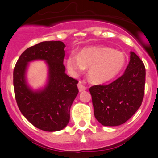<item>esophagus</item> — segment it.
<instances>
[{
	"label": "esophagus",
	"instance_id": "34e87169",
	"mask_svg": "<svg viewBox=\"0 0 158 158\" xmlns=\"http://www.w3.org/2000/svg\"><path fill=\"white\" fill-rule=\"evenodd\" d=\"M78 89H79V92H83V91H85V89H86V87H85L82 82H79V83H78Z\"/></svg>",
	"mask_w": 158,
	"mask_h": 158
}]
</instances>
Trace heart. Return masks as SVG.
<instances>
[{
    "mask_svg": "<svg viewBox=\"0 0 158 158\" xmlns=\"http://www.w3.org/2000/svg\"><path fill=\"white\" fill-rule=\"evenodd\" d=\"M71 76H79L88 68V76L95 84H103L117 77L126 64V56L120 51L107 47L82 49L78 55L71 53L66 61Z\"/></svg>",
    "mask_w": 158,
    "mask_h": 158,
    "instance_id": "obj_1",
    "label": "heart"
}]
</instances>
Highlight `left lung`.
Instances as JSON below:
<instances>
[{
	"mask_svg": "<svg viewBox=\"0 0 158 158\" xmlns=\"http://www.w3.org/2000/svg\"><path fill=\"white\" fill-rule=\"evenodd\" d=\"M130 61L121 77L106 85L89 89L94 115L104 126H118L140 108L144 94L145 67L141 59L130 52Z\"/></svg>",
	"mask_w": 158,
	"mask_h": 158,
	"instance_id": "obj_1",
	"label": "left lung"
}]
</instances>
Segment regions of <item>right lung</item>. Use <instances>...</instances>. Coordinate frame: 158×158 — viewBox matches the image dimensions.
<instances>
[{
  "label": "right lung",
  "instance_id": "1",
  "mask_svg": "<svg viewBox=\"0 0 158 158\" xmlns=\"http://www.w3.org/2000/svg\"><path fill=\"white\" fill-rule=\"evenodd\" d=\"M66 45L61 41H44L27 48L14 69L15 98L20 112L36 128L57 131L68 125L70 108L79 90L78 81L66 74L63 65ZM43 60L48 68L44 87L34 90L27 83L29 63Z\"/></svg>",
  "mask_w": 158,
  "mask_h": 158
}]
</instances>
